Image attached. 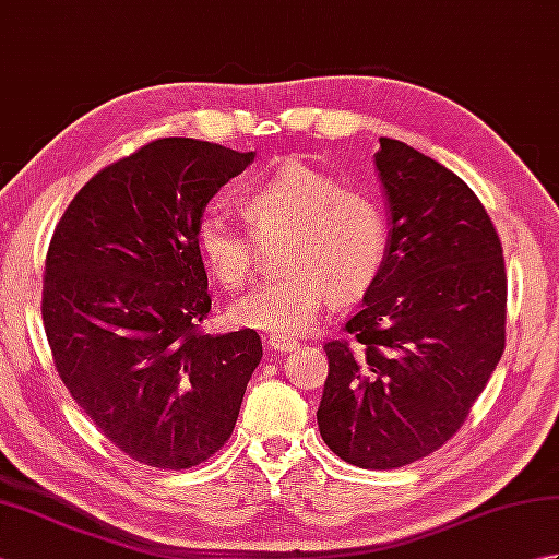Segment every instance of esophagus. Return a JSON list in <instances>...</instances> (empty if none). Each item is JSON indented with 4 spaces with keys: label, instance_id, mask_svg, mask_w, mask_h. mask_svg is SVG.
I'll return each mask as SVG.
<instances>
[{
    "label": "esophagus",
    "instance_id": "1",
    "mask_svg": "<svg viewBox=\"0 0 559 559\" xmlns=\"http://www.w3.org/2000/svg\"><path fill=\"white\" fill-rule=\"evenodd\" d=\"M266 346H269L271 353H290V350L298 348L300 343L295 341V338H286V336H271L266 341Z\"/></svg>",
    "mask_w": 559,
    "mask_h": 559
}]
</instances>
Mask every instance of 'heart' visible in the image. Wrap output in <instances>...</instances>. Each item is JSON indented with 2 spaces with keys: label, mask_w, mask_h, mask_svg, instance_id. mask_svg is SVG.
Listing matches in <instances>:
<instances>
[{
  "label": "heart",
  "mask_w": 559,
  "mask_h": 559,
  "mask_svg": "<svg viewBox=\"0 0 559 559\" xmlns=\"http://www.w3.org/2000/svg\"><path fill=\"white\" fill-rule=\"evenodd\" d=\"M240 206L259 240L286 235L283 278L259 283L230 305V322L271 336H300L322 314L329 295L353 302L374 286L389 252V228L377 201L341 187L334 175L300 160L249 182ZM199 257L223 288L245 286L254 269L257 240L228 213L211 206L194 228Z\"/></svg>",
  "instance_id": "obj_1"
}]
</instances>
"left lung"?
I'll return each instance as SVG.
<instances>
[{
    "label": "left lung",
    "mask_w": 559,
    "mask_h": 559,
    "mask_svg": "<svg viewBox=\"0 0 559 559\" xmlns=\"http://www.w3.org/2000/svg\"><path fill=\"white\" fill-rule=\"evenodd\" d=\"M389 252L350 341H331L317 411L326 447L389 471L442 447L466 420L504 350L502 242L459 175L396 139L374 153Z\"/></svg>",
    "instance_id": "obj_1"
}]
</instances>
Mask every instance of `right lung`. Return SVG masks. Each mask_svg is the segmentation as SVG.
Returning <instances> with one entry per match:
<instances>
[{"label":"right lung","instance_id":"1","mask_svg":"<svg viewBox=\"0 0 559 559\" xmlns=\"http://www.w3.org/2000/svg\"><path fill=\"white\" fill-rule=\"evenodd\" d=\"M254 163L199 139H158L71 199L45 259L43 322L59 377L127 456L192 468L233 435L261 360L254 329L204 334L211 312L194 228Z\"/></svg>","mask_w":559,"mask_h":559}]
</instances>
